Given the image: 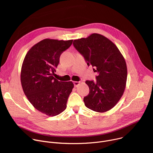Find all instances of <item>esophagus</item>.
Returning <instances> with one entry per match:
<instances>
[{"label": "esophagus", "instance_id": "esophagus-1", "mask_svg": "<svg viewBox=\"0 0 153 153\" xmlns=\"http://www.w3.org/2000/svg\"><path fill=\"white\" fill-rule=\"evenodd\" d=\"M73 83H74V86L75 87H77L79 85V83H80V82H77V81H74V82H73Z\"/></svg>", "mask_w": 153, "mask_h": 153}]
</instances>
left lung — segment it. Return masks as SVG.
<instances>
[{
    "label": "left lung",
    "mask_w": 153,
    "mask_h": 153,
    "mask_svg": "<svg viewBox=\"0 0 153 153\" xmlns=\"http://www.w3.org/2000/svg\"><path fill=\"white\" fill-rule=\"evenodd\" d=\"M74 48L83 56L88 66L97 73L96 81L86 80L89 94L83 98L90 110L103 113L113 108L122 96L127 79V67L122 54L114 43L93 33L74 40Z\"/></svg>",
    "instance_id": "obj_1"
}]
</instances>
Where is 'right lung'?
Masks as SVG:
<instances>
[{
	"label": "right lung",
	"instance_id": "right-lung-1",
	"mask_svg": "<svg viewBox=\"0 0 153 153\" xmlns=\"http://www.w3.org/2000/svg\"><path fill=\"white\" fill-rule=\"evenodd\" d=\"M73 41L43 39L28 51L22 66L20 80L25 96L36 110L49 116L66 109L74 87L71 81H59L53 77L61 54Z\"/></svg>",
	"mask_w": 153,
	"mask_h": 153
}]
</instances>
